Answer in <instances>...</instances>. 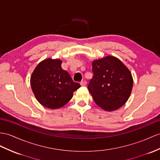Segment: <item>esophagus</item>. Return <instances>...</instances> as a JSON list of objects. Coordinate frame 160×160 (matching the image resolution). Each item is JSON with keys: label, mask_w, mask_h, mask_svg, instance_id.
Here are the masks:
<instances>
[{"label": "esophagus", "mask_w": 160, "mask_h": 160, "mask_svg": "<svg viewBox=\"0 0 160 160\" xmlns=\"http://www.w3.org/2000/svg\"><path fill=\"white\" fill-rule=\"evenodd\" d=\"M80 84H81V86H85V85H86V84H87V82L85 81H81Z\"/></svg>", "instance_id": "34e87169"}]
</instances>
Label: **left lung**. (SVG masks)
<instances>
[{
    "label": "left lung",
    "mask_w": 160,
    "mask_h": 160,
    "mask_svg": "<svg viewBox=\"0 0 160 160\" xmlns=\"http://www.w3.org/2000/svg\"><path fill=\"white\" fill-rule=\"evenodd\" d=\"M92 72L88 89L96 104L107 111L122 107L133 86L128 68L118 58L109 56L93 61Z\"/></svg>",
    "instance_id": "1"
}]
</instances>
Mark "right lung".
<instances>
[{
	"mask_svg": "<svg viewBox=\"0 0 160 160\" xmlns=\"http://www.w3.org/2000/svg\"><path fill=\"white\" fill-rule=\"evenodd\" d=\"M60 60H45L38 64L30 78L31 88L37 100L51 109L68 103L73 92L81 87L62 68Z\"/></svg>",
	"mask_w": 160,
	"mask_h": 160,
	"instance_id": "right-lung-1",
	"label": "right lung"
}]
</instances>
